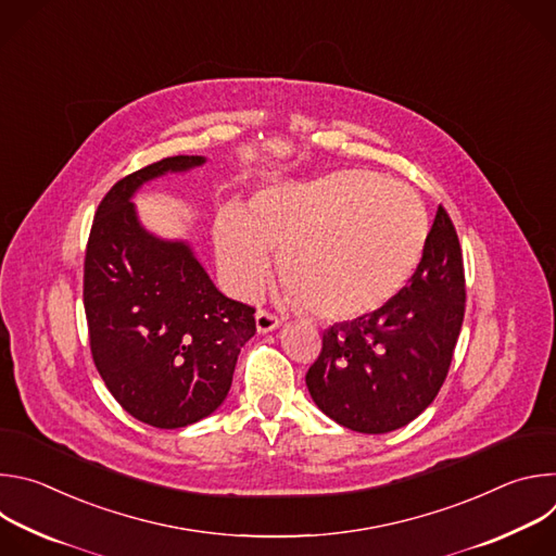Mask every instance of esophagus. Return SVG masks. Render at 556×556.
I'll list each match as a JSON object with an SVG mask.
<instances>
[{"mask_svg":"<svg viewBox=\"0 0 556 556\" xmlns=\"http://www.w3.org/2000/svg\"><path fill=\"white\" fill-rule=\"evenodd\" d=\"M279 326H281V321L277 319L275 314H270V312H266V309H257V314H255V328H257L260 334L273 332V330H277Z\"/></svg>","mask_w":556,"mask_h":556,"instance_id":"obj_1","label":"esophagus"}]
</instances>
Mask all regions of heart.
Here are the masks:
<instances>
[{
	"label": "heart",
	"instance_id": "obj_1",
	"mask_svg": "<svg viewBox=\"0 0 556 556\" xmlns=\"http://www.w3.org/2000/svg\"><path fill=\"white\" fill-rule=\"evenodd\" d=\"M219 266L242 296H253L281 253L288 299L321 319H358L399 294L416 273L429 235L420 198L369 172L277 180L244 211L219 208L213 226Z\"/></svg>",
	"mask_w": 556,
	"mask_h": 556
}]
</instances>
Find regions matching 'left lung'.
I'll list each match as a JSON object with an SVG mask.
<instances>
[{
    "mask_svg": "<svg viewBox=\"0 0 556 556\" xmlns=\"http://www.w3.org/2000/svg\"><path fill=\"white\" fill-rule=\"evenodd\" d=\"M457 232L440 206L409 283L378 309L332 326L305 374L314 405L358 433H389L438 395L464 321Z\"/></svg>",
    "mask_w": 556,
    "mask_h": 556,
    "instance_id": "1",
    "label": "left lung"
}]
</instances>
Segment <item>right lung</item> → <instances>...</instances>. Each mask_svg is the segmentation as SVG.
Here are the masks:
<instances>
[{"label": "right lung", "mask_w": 556, "mask_h": 556, "mask_svg": "<svg viewBox=\"0 0 556 556\" xmlns=\"http://www.w3.org/2000/svg\"><path fill=\"white\" fill-rule=\"evenodd\" d=\"M204 155H172L118 180L94 215L84 303L94 365L118 405L157 429L211 416L228 395L255 309L224 296L187 240L147 230L131 198Z\"/></svg>", "instance_id": "right-lung-1"}]
</instances>
